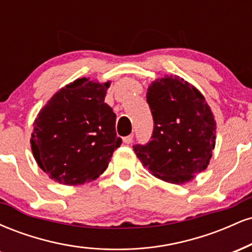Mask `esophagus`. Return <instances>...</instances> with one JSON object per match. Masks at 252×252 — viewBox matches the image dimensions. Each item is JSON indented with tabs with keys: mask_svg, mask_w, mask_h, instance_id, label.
Segmentation results:
<instances>
[{
	"mask_svg": "<svg viewBox=\"0 0 252 252\" xmlns=\"http://www.w3.org/2000/svg\"><path fill=\"white\" fill-rule=\"evenodd\" d=\"M132 138H134V134H130L128 136H126V137H123L124 143H131L132 142Z\"/></svg>",
	"mask_w": 252,
	"mask_h": 252,
	"instance_id": "esophagus-1",
	"label": "esophagus"
}]
</instances>
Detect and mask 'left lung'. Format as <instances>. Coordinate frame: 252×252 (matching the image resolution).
Masks as SVG:
<instances>
[{
    "instance_id": "left-lung-1",
    "label": "left lung",
    "mask_w": 252,
    "mask_h": 252,
    "mask_svg": "<svg viewBox=\"0 0 252 252\" xmlns=\"http://www.w3.org/2000/svg\"><path fill=\"white\" fill-rule=\"evenodd\" d=\"M154 128L150 141L132 146L156 178L184 184L207 167L216 144V122L202 94L178 76L156 79L147 90Z\"/></svg>"
}]
</instances>
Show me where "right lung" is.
Returning a JSON list of instances; mask_svg holds the SVG:
<instances>
[{"label": "right lung", "mask_w": 252, "mask_h": 252, "mask_svg": "<svg viewBox=\"0 0 252 252\" xmlns=\"http://www.w3.org/2000/svg\"><path fill=\"white\" fill-rule=\"evenodd\" d=\"M109 83L74 80L58 91L37 115L32 150L46 174L63 185L94 180L122 144L116 114L105 99Z\"/></svg>", "instance_id": "1"}]
</instances>
